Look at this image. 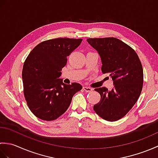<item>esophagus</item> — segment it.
<instances>
[{"mask_svg":"<svg viewBox=\"0 0 158 158\" xmlns=\"http://www.w3.org/2000/svg\"><path fill=\"white\" fill-rule=\"evenodd\" d=\"M83 90H85V91L87 92H92V90H93L92 88H89V87H88V86H84V87H83Z\"/></svg>","mask_w":158,"mask_h":158,"instance_id":"1","label":"esophagus"}]
</instances>
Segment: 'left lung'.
Listing matches in <instances>:
<instances>
[{
  "label": "left lung",
  "instance_id": "8db88e82",
  "mask_svg": "<svg viewBox=\"0 0 158 158\" xmlns=\"http://www.w3.org/2000/svg\"><path fill=\"white\" fill-rule=\"evenodd\" d=\"M100 55L103 74L109 73L113 88H96L100 100L94 106L96 114L109 122L125 116L139 99L143 84V70L138 55L131 47L114 37L88 39Z\"/></svg>",
  "mask_w": 158,
  "mask_h": 158
}]
</instances>
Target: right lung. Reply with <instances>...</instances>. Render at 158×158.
Listing matches in <instances>:
<instances>
[{"label":"right lung","mask_w":158,"mask_h":158,"mask_svg":"<svg viewBox=\"0 0 158 158\" xmlns=\"http://www.w3.org/2000/svg\"><path fill=\"white\" fill-rule=\"evenodd\" d=\"M81 39L58 38L39 43L23 64V94L30 110L38 118L52 121L66 112L79 83L62 82L61 70L68 57L81 44Z\"/></svg>","instance_id":"1"}]
</instances>
